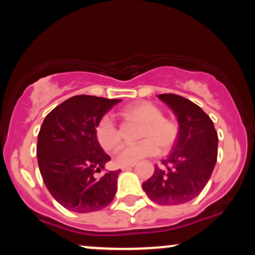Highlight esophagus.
<instances>
[{"mask_svg":"<svg viewBox=\"0 0 255 255\" xmlns=\"http://www.w3.org/2000/svg\"><path fill=\"white\" fill-rule=\"evenodd\" d=\"M134 166V164H131V165H122L121 166V170H124V171H126V170H130L131 168H133Z\"/></svg>","mask_w":255,"mask_h":255,"instance_id":"obj_1","label":"esophagus"}]
</instances>
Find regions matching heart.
<instances>
[{
    "instance_id": "1",
    "label": "heart",
    "mask_w": 255,
    "mask_h": 255,
    "mask_svg": "<svg viewBox=\"0 0 255 255\" xmlns=\"http://www.w3.org/2000/svg\"><path fill=\"white\" fill-rule=\"evenodd\" d=\"M124 114L127 118L135 120L144 125L140 137L141 142L136 145L124 146L118 151L115 162L119 165H131L146 157L158 153V146L166 150L176 141L178 127L174 121L163 118L159 108L150 102H137L125 108ZM95 135L98 144L107 152L118 148L121 141L120 131L110 115H104L95 128Z\"/></svg>"
}]
</instances>
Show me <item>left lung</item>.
I'll return each mask as SVG.
<instances>
[{"instance_id": "left-lung-1", "label": "left lung", "mask_w": 255, "mask_h": 255, "mask_svg": "<svg viewBox=\"0 0 255 255\" xmlns=\"http://www.w3.org/2000/svg\"><path fill=\"white\" fill-rule=\"evenodd\" d=\"M158 98L170 108L178 122L171 154L142 183L146 195L159 205H180L197 198L209 182L217 162L218 135L212 120L189 99L164 93Z\"/></svg>"}]
</instances>
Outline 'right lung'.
<instances>
[{"mask_svg": "<svg viewBox=\"0 0 255 255\" xmlns=\"http://www.w3.org/2000/svg\"><path fill=\"white\" fill-rule=\"evenodd\" d=\"M120 102L74 96L44 119L37 141L40 175L55 200L69 211H98L115 197L121 170L97 176L110 157L98 144L95 128Z\"/></svg>", "mask_w": 255, "mask_h": 255, "instance_id": "right-lung-1", "label": "right lung"}]
</instances>
